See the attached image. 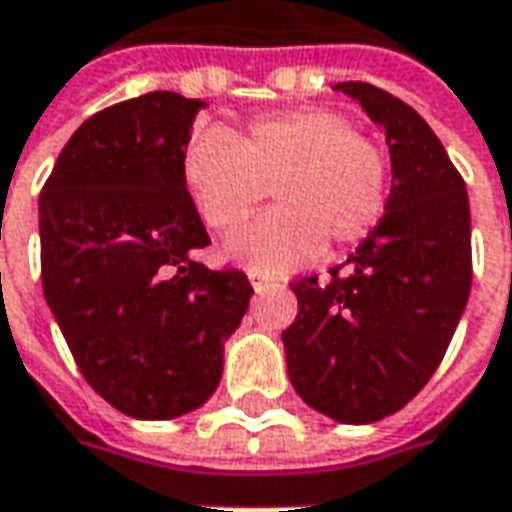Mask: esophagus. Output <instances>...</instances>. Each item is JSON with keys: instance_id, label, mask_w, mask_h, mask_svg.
<instances>
[{"instance_id": "34e87169", "label": "esophagus", "mask_w": 512, "mask_h": 512, "mask_svg": "<svg viewBox=\"0 0 512 512\" xmlns=\"http://www.w3.org/2000/svg\"><path fill=\"white\" fill-rule=\"evenodd\" d=\"M250 285L256 287V290H265V287L270 285V276H262V273L250 270Z\"/></svg>"}]
</instances>
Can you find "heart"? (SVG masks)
Here are the masks:
<instances>
[{
  "label": "heart",
  "mask_w": 512,
  "mask_h": 512,
  "mask_svg": "<svg viewBox=\"0 0 512 512\" xmlns=\"http://www.w3.org/2000/svg\"><path fill=\"white\" fill-rule=\"evenodd\" d=\"M182 176L199 216L222 233L273 193L279 207L227 239V256L256 270L305 265L325 242L359 245L390 205L387 153L325 108L253 119L236 136L205 130L187 145Z\"/></svg>",
  "instance_id": "1"
}]
</instances>
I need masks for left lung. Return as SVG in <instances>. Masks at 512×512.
<instances>
[{"label": "left lung", "mask_w": 512, "mask_h": 512, "mask_svg": "<svg viewBox=\"0 0 512 512\" xmlns=\"http://www.w3.org/2000/svg\"><path fill=\"white\" fill-rule=\"evenodd\" d=\"M336 88L384 128L390 205L330 279L290 285L299 313L282 339L290 382L310 407L370 424L402 410L447 353L473 282L470 202L462 173L416 110L367 82Z\"/></svg>", "instance_id": "left-lung-1"}]
</instances>
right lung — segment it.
I'll list each match as a JSON object with an SVG mask.
<instances>
[{"label": "right lung", "instance_id": "1", "mask_svg": "<svg viewBox=\"0 0 512 512\" xmlns=\"http://www.w3.org/2000/svg\"><path fill=\"white\" fill-rule=\"evenodd\" d=\"M202 99L153 90L93 113L39 196L42 287L85 382L133 419H176L222 379L253 287L210 270L182 176Z\"/></svg>", "mask_w": 512, "mask_h": 512}]
</instances>
